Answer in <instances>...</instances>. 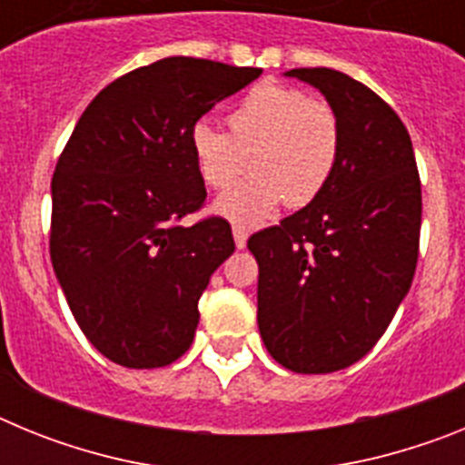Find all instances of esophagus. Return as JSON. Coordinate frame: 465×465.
<instances>
[{
    "label": "esophagus",
    "mask_w": 465,
    "mask_h": 465,
    "mask_svg": "<svg viewBox=\"0 0 465 465\" xmlns=\"http://www.w3.org/2000/svg\"><path fill=\"white\" fill-rule=\"evenodd\" d=\"M232 237H235L237 249H244L246 240H249V230L244 225H232Z\"/></svg>",
    "instance_id": "esophagus-1"
}]
</instances>
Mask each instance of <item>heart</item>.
Here are the masks:
<instances>
[{
	"label": "heart",
	"instance_id": "heart-1",
	"mask_svg": "<svg viewBox=\"0 0 465 465\" xmlns=\"http://www.w3.org/2000/svg\"><path fill=\"white\" fill-rule=\"evenodd\" d=\"M228 133L204 121L191 130L195 170L207 186L225 188L213 212L240 225H258L279 204L305 207L335 174L342 149L338 111L326 100L282 84H261L228 116Z\"/></svg>",
	"mask_w": 465,
	"mask_h": 465
}]
</instances>
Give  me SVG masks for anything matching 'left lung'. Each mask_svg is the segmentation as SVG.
<instances>
[{"instance_id": "left-lung-1", "label": "left lung", "mask_w": 465, "mask_h": 465, "mask_svg": "<svg viewBox=\"0 0 465 465\" xmlns=\"http://www.w3.org/2000/svg\"><path fill=\"white\" fill-rule=\"evenodd\" d=\"M338 111L335 174L307 207L249 237L258 262V331L302 375L363 359L412 286L421 183L410 134L368 85L328 67L291 69Z\"/></svg>"}]
</instances>
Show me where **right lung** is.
Returning a JSON list of instances; mask_svg holds the SVG:
<instances>
[{"instance_id":"add662e5","label":"right lung","mask_w":465,"mask_h":465,"mask_svg":"<svg viewBox=\"0 0 465 465\" xmlns=\"http://www.w3.org/2000/svg\"><path fill=\"white\" fill-rule=\"evenodd\" d=\"M262 69L165 57L106 85L84 111L51 183V261L74 319L125 368L183 356L197 300L235 252L219 216L179 225L207 191L191 130Z\"/></svg>"}]
</instances>
